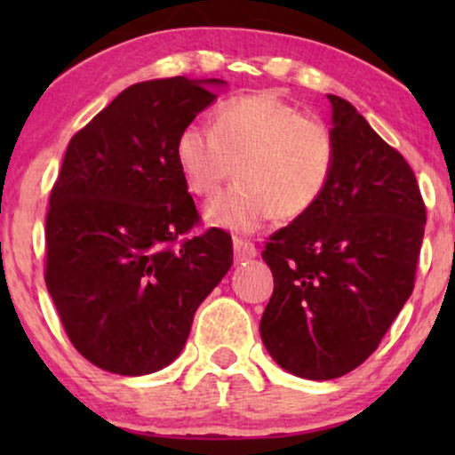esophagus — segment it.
<instances>
[{"instance_id":"34e87169","label":"esophagus","mask_w":455,"mask_h":455,"mask_svg":"<svg viewBox=\"0 0 455 455\" xmlns=\"http://www.w3.org/2000/svg\"><path fill=\"white\" fill-rule=\"evenodd\" d=\"M234 254H235V260L252 259V257H257V246L248 240L234 238Z\"/></svg>"}]
</instances>
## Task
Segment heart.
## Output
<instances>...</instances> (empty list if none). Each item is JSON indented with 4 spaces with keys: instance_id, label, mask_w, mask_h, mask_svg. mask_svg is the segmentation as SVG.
I'll list each match as a JSON object with an SVG mask.
<instances>
[{
    "instance_id": "heart-1",
    "label": "heart",
    "mask_w": 455,
    "mask_h": 455,
    "mask_svg": "<svg viewBox=\"0 0 455 455\" xmlns=\"http://www.w3.org/2000/svg\"><path fill=\"white\" fill-rule=\"evenodd\" d=\"M173 153L196 196H213L235 165L238 182L207 207L213 226L234 232H254L273 217L300 220L319 203L335 165L327 124L271 92L228 99L211 128L186 124Z\"/></svg>"
}]
</instances>
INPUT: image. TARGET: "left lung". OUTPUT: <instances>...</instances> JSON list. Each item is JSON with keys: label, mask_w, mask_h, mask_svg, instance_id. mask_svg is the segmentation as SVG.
<instances>
[{"label": "left lung", "mask_w": 455, "mask_h": 455, "mask_svg": "<svg viewBox=\"0 0 455 455\" xmlns=\"http://www.w3.org/2000/svg\"><path fill=\"white\" fill-rule=\"evenodd\" d=\"M319 203L265 242L273 296L260 338L291 375L327 381L364 363L414 290L427 207L412 167L346 99Z\"/></svg>", "instance_id": "obj_1"}]
</instances>
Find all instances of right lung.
I'll list each match as a JSON object with an SVG mask.
<instances>
[{"instance_id": "obj_1", "label": "right lung", "mask_w": 455, "mask_h": 455, "mask_svg": "<svg viewBox=\"0 0 455 455\" xmlns=\"http://www.w3.org/2000/svg\"><path fill=\"white\" fill-rule=\"evenodd\" d=\"M221 83L128 86L66 148L45 217V283L72 346L99 369L136 377L176 360L232 267V235H188L201 215L173 153Z\"/></svg>"}]
</instances>
